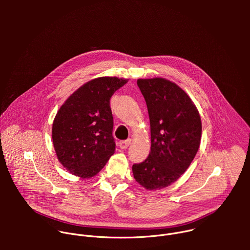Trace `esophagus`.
<instances>
[{
    "mask_svg": "<svg viewBox=\"0 0 250 250\" xmlns=\"http://www.w3.org/2000/svg\"><path fill=\"white\" fill-rule=\"evenodd\" d=\"M130 142H131L130 139H126V140L120 141V144H119V145H120V147H121L122 149H126V148L129 146Z\"/></svg>",
    "mask_w": 250,
    "mask_h": 250,
    "instance_id": "1",
    "label": "esophagus"
}]
</instances>
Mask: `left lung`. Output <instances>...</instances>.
I'll return each instance as SVG.
<instances>
[{
	"label": "left lung",
	"instance_id": "8db88e82",
	"mask_svg": "<svg viewBox=\"0 0 250 250\" xmlns=\"http://www.w3.org/2000/svg\"><path fill=\"white\" fill-rule=\"evenodd\" d=\"M150 121L148 157L132 165L135 181L146 190H160L177 181L200 147L202 122L197 106L177 84L165 78L138 79Z\"/></svg>",
	"mask_w": 250,
	"mask_h": 250
}]
</instances>
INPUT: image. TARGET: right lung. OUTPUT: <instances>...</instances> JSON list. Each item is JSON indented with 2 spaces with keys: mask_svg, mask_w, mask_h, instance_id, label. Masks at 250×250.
<instances>
[{
  "mask_svg": "<svg viewBox=\"0 0 250 250\" xmlns=\"http://www.w3.org/2000/svg\"><path fill=\"white\" fill-rule=\"evenodd\" d=\"M127 81L118 77L95 78L60 106L52 125V141L59 162L71 174L89 179L115 153L110 99Z\"/></svg>",
  "mask_w": 250,
  "mask_h": 250,
  "instance_id": "1",
  "label": "right lung"
}]
</instances>
